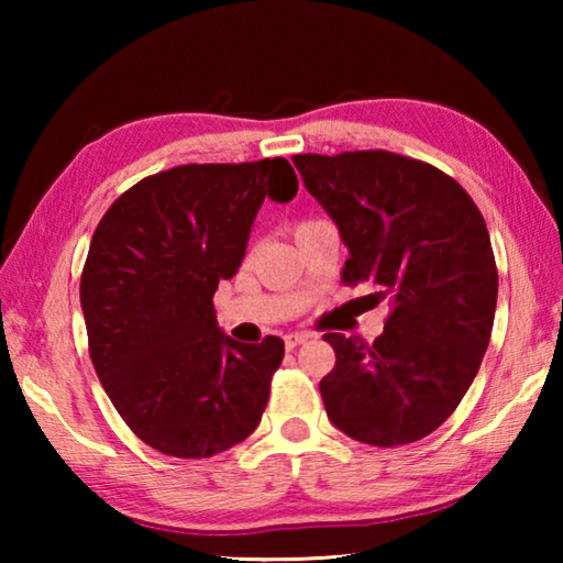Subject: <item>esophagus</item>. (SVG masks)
Here are the masks:
<instances>
[{
    "mask_svg": "<svg viewBox=\"0 0 563 563\" xmlns=\"http://www.w3.org/2000/svg\"><path fill=\"white\" fill-rule=\"evenodd\" d=\"M308 340H310L308 332H290V335H285V347L292 350V347H298V345H305V342H308Z\"/></svg>",
    "mask_w": 563,
    "mask_h": 563,
    "instance_id": "obj_1",
    "label": "esophagus"
}]
</instances>
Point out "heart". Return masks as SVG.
Returning <instances> with one entry per match:
<instances>
[{
    "label": "heart",
    "mask_w": 563,
    "mask_h": 563,
    "mask_svg": "<svg viewBox=\"0 0 563 563\" xmlns=\"http://www.w3.org/2000/svg\"><path fill=\"white\" fill-rule=\"evenodd\" d=\"M310 223H316V221H308V223H300L298 228H305V225H310Z\"/></svg>",
    "instance_id": "1"
}]
</instances>
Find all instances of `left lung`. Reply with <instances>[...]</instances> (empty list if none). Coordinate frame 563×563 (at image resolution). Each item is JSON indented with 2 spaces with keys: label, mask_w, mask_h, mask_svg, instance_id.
Returning <instances> with one entry per match:
<instances>
[{
  "label": "left lung",
  "mask_w": 563,
  "mask_h": 563,
  "mask_svg": "<svg viewBox=\"0 0 563 563\" xmlns=\"http://www.w3.org/2000/svg\"><path fill=\"white\" fill-rule=\"evenodd\" d=\"M335 221L342 280L373 283L389 318L373 345L328 332L320 379L330 422L373 446L417 442L450 417L487 352L499 275L487 223L454 178L389 151L292 156Z\"/></svg>",
  "instance_id": "left-lung-1"
}]
</instances>
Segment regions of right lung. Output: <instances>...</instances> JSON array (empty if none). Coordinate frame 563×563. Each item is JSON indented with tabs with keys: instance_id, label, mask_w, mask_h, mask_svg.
Segmentation results:
<instances>
[{
	"instance_id": "obj_1",
	"label": "right lung",
	"mask_w": 563,
	"mask_h": 563,
	"mask_svg": "<svg viewBox=\"0 0 563 563\" xmlns=\"http://www.w3.org/2000/svg\"><path fill=\"white\" fill-rule=\"evenodd\" d=\"M285 158L186 164L131 186L103 213L81 273V310L99 383L154 450L201 460L258 427L285 345H243L218 328L265 196L288 203Z\"/></svg>"
}]
</instances>
